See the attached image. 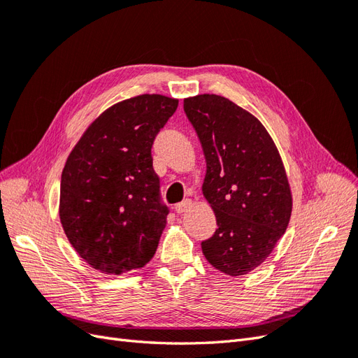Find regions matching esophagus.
Listing matches in <instances>:
<instances>
[{
    "label": "esophagus",
    "instance_id": "1",
    "mask_svg": "<svg viewBox=\"0 0 358 358\" xmlns=\"http://www.w3.org/2000/svg\"><path fill=\"white\" fill-rule=\"evenodd\" d=\"M191 206H192V201L187 199V200H183L182 203H178L175 206V210H176V213H185L187 210L191 209Z\"/></svg>",
    "mask_w": 358,
    "mask_h": 358
}]
</instances>
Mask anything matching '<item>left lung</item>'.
<instances>
[{
	"label": "left lung",
	"mask_w": 358,
	"mask_h": 358,
	"mask_svg": "<svg viewBox=\"0 0 358 358\" xmlns=\"http://www.w3.org/2000/svg\"><path fill=\"white\" fill-rule=\"evenodd\" d=\"M183 110L203 148V196L218 224L201 242L203 254L225 275H246L273 251L289 222L282 159L263 124L225 96H189Z\"/></svg>",
	"instance_id": "left-lung-1"
}]
</instances>
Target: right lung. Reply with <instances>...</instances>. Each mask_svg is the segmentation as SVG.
I'll return each instance as SVG.
<instances>
[{"instance_id": "add662e5", "label": "right lung", "mask_w": 358, "mask_h": 358, "mask_svg": "<svg viewBox=\"0 0 358 358\" xmlns=\"http://www.w3.org/2000/svg\"><path fill=\"white\" fill-rule=\"evenodd\" d=\"M178 103L158 94L116 103L67 158L59 218L76 252L95 270L121 275L143 267L157 251L169 209L150 149Z\"/></svg>"}]
</instances>
